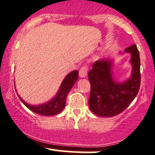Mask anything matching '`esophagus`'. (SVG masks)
Returning <instances> with one entry per match:
<instances>
[{
    "mask_svg": "<svg viewBox=\"0 0 155 155\" xmlns=\"http://www.w3.org/2000/svg\"><path fill=\"white\" fill-rule=\"evenodd\" d=\"M87 71H88V66L86 65L82 66V67L79 70V75L81 78H85L87 74Z\"/></svg>",
    "mask_w": 155,
    "mask_h": 155,
    "instance_id": "1",
    "label": "esophagus"
}]
</instances>
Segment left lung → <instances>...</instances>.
Instances as JSON below:
<instances>
[{"label": "left lung", "mask_w": 155, "mask_h": 155, "mask_svg": "<svg viewBox=\"0 0 155 155\" xmlns=\"http://www.w3.org/2000/svg\"><path fill=\"white\" fill-rule=\"evenodd\" d=\"M130 53L132 65L131 78L123 83L114 81L111 72L112 61L99 60L88 73L91 84L89 106L94 114L113 117L124 111L137 96L140 86V60L135 44L125 49Z\"/></svg>", "instance_id": "8db88e82"}]
</instances>
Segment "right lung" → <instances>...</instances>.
<instances>
[{
	"label": "right lung",
	"instance_id": "1",
	"mask_svg": "<svg viewBox=\"0 0 155 155\" xmlns=\"http://www.w3.org/2000/svg\"><path fill=\"white\" fill-rule=\"evenodd\" d=\"M78 79V71L74 70L68 74L64 78L59 91L55 97L45 104H40L38 106H31L26 104L23 99L18 95V97L28 109H30L36 114L45 116L56 115L62 111L66 105V98L67 94L71 90L72 86Z\"/></svg>",
	"mask_w": 155,
	"mask_h": 155
}]
</instances>
